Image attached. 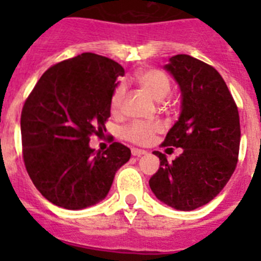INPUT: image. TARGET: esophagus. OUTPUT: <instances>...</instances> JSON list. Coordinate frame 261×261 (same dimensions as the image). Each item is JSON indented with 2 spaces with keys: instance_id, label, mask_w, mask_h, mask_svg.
<instances>
[{
  "instance_id": "1",
  "label": "esophagus",
  "mask_w": 261,
  "mask_h": 261,
  "mask_svg": "<svg viewBox=\"0 0 261 261\" xmlns=\"http://www.w3.org/2000/svg\"><path fill=\"white\" fill-rule=\"evenodd\" d=\"M147 151L146 150H142V149H136V147H133L132 149V155L135 156H141L144 155V154H146Z\"/></svg>"
}]
</instances>
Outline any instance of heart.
Masks as SVG:
<instances>
[{"label": "heart", "instance_id": "1", "mask_svg": "<svg viewBox=\"0 0 261 261\" xmlns=\"http://www.w3.org/2000/svg\"><path fill=\"white\" fill-rule=\"evenodd\" d=\"M136 81L156 100L166 98L171 91V80L161 69H145L138 73ZM124 94H125V89L123 85H117L111 94L110 107L114 114L120 112L123 108ZM161 130H162V125L159 123L136 120V121L129 123L123 129V136L125 140L133 142V144L149 145L155 138L156 133H159Z\"/></svg>", "mask_w": 261, "mask_h": 261}]
</instances>
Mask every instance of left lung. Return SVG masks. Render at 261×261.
<instances>
[{
  "label": "left lung",
  "mask_w": 261,
  "mask_h": 261,
  "mask_svg": "<svg viewBox=\"0 0 261 261\" xmlns=\"http://www.w3.org/2000/svg\"><path fill=\"white\" fill-rule=\"evenodd\" d=\"M166 69L180 86L179 120L162 146L181 147L175 161L154 151L161 167L150 177L151 191L177 211H193L222 191L235 171L241 144L237 103L212 65L188 55L170 59Z\"/></svg>",
  "instance_id": "left-lung-1"
}]
</instances>
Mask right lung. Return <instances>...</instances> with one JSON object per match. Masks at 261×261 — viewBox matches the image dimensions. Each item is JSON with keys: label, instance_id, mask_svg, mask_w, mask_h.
Wrapping results in <instances>:
<instances>
[{"label": "right lung", "instance_id": "right-lung-1", "mask_svg": "<svg viewBox=\"0 0 261 261\" xmlns=\"http://www.w3.org/2000/svg\"><path fill=\"white\" fill-rule=\"evenodd\" d=\"M119 75L124 69L116 61L82 53L47 69L23 105V162L39 192L57 206L75 211L105 199L130 158L120 142L96 154L89 146L91 136L105 135Z\"/></svg>", "mask_w": 261, "mask_h": 261}]
</instances>
